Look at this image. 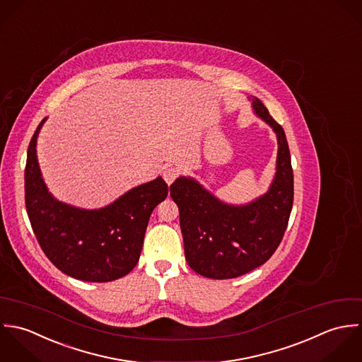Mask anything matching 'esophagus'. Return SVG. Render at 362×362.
I'll use <instances>...</instances> for the list:
<instances>
[{"label": "esophagus", "mask_w": 362, "mask_h": 362, "mask_svg": "<svg viewBox=\"0 0 362 362\" xmlns=\"http://www.w3.org/2000/svg\"><path fill=\"white\" fill-rule=\"evenodd\" d=\"M179 176V169L175 166H168L163 170V179L168 185H172L175 182V179Z\"/></svg>", "instance_id": "obj_1"}]
</instances>
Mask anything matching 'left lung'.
Wrapping results in <instances>:
<instances>
[{
    "label": "left lung",
    "instance_id": "left-lung-1",
    "mask_svg": "<svg viewBox=\"0 0 362 362\" xmlns=\"http://www.w3.org/2000/svg\"><path fill=\"white\" fill-rule=\"evenodd\" d=\"M253 107L279 140L277 172L267 194L235 207L221 203L193 179L179 177L170 186V197L179 207L186 260L209 279H235L264 264L288 226L293 173L286 133L257 98Z\"/></svg>",
    "mask_w": 362,
    "mask_h": 362
}]
</instances>
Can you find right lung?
Listing matches in <instances>:
<instances>
[{"instance_id":"right-lung-1","label":"right lung","mask_w":362,"mask_h":362,"mask_svg":"<svg viewBox=\"0 0 362 362\" xmlns=\"http://www.w3.org/2000/svg\"><path fill=\"white\" fill-rule=\"evenodd\" d=\"M37 126L25 166V204L33 233L47 259L64 274L82 281L107 283L137 264L153 209L166 199L162 177L132 189L100 210H79L47 192L36 158Z\"/></svg>"}]
</instances>
